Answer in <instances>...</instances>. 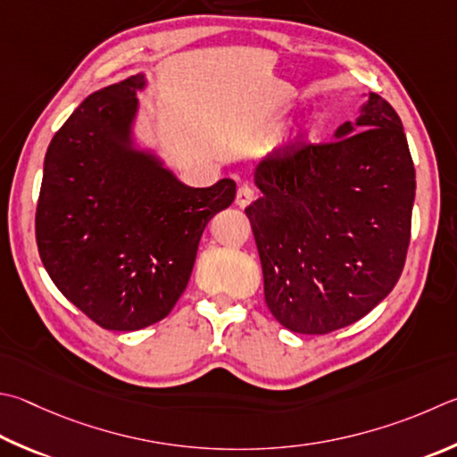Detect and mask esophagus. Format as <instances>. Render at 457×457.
Returning <instances> with one entry per match:
<instances>
[{"instance_id": "esophagus-1", "label": "esophagus", "mask_w": 457, "mask_h": 457, "mask_svg": "<svg viewBox=\"0 0 457 457\" xmlns=\"http://www.w3.org/2000/svg\"><path fill=\"white\" fill-rule=\"evenodd\" d=\"M253 200H255V192H253V189H252L250 186H242V187L237 189V194H236V204H237L239 207L250 205Z\"/></svg>"}]
</instances>
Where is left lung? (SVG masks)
I'll list each match as a JSON object with an SVG mask.
<instances>
[{
	"label": "left lung",
	"instance_id": "1",
	"mask_svg": "<svg viewBox=\"0 0 457 457\" xmlns=\"http://www.w3.org/2000/svg\"><path fill=\"white\" fill-rule=\"evenodd\" d=\"M262 197L245 207L265 303L281 326L321 336L361 320L402 276L416 197L400 115L370 94L334 142L295 139L253 173Z\"/></svg>",
	"mask_w": 457,
	"mask_h": 457
}]
</instances>
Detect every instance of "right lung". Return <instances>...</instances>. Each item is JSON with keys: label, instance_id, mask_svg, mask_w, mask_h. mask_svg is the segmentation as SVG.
Returning a JSON list of instances; mask_svg holds the SVG:
<instances>
[{"label": "right lung", "instance_id": "1", "mask_svg": "<svg viewBox=\"0 0 457 457\" xmlns=\"http://www.w3.org/2000/svg\"><path fill=\"white\" fill-rule=\"evenodd\" d=\"M144 76L91 94L47 147L36 242L55 287L99 328L163 320L187 287L197 245L236 181L189 187L131 147Z\"/></svg>", "mask_w": 457, "mask_h": 457}]
</instances>
